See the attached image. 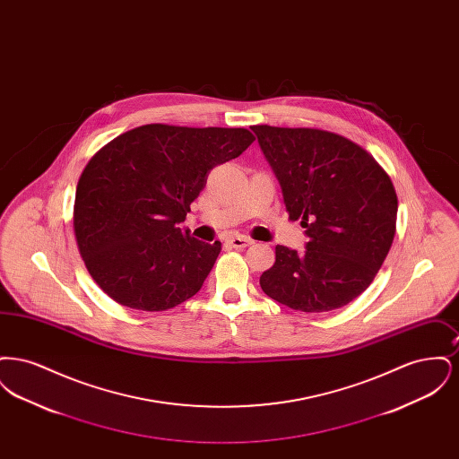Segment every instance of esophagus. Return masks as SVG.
<instances>
[{
	"label": "esophagus",
	"mask_w": 459,
	"mask_h": 459,
	"mask_svg": "<svg viewBox=\"0 0 459 459\" xmlns=\"http://www.w3.org/2000/svg\"><path fill=\"white\" fill-rule=\"evenodd\" d=\"M229 244L234 246L236 249H244V247L251 246L253 240L249 239V238H246V236H230V238H229Z\"/></svg>",
	"instance_id": "1"
}]
</instances>
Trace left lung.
<instances>
[{
	"mask_svg": "<svg viewBox=\"0 0 459 459\" xmlns=\"http://www.w3.org/2000/svg\"><path fill=\"white\" fill-rule=\"evenodd\" d=\"M277 177L285 210L301 219L305 251L277 246L263 292L281 305L322 313L351 303L380 270L395 232L389 175L350 139L318 129L253 126Z\"/></svg>",
	"mask_w": 459,
	"mask_h": 459,
	"instance_id": "obj_1",
	"label": "left lung"
}]
</instances>
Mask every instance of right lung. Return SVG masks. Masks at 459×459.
I'll return each instance as SVG.
<instances>
[{
    "label": "right lung",
    "mask_w": 459,
    "mask_h": 459,
    "mask_svg": "<svg viewBox=\"0 0 459 459\" xmlns=\"http://www.w3.org/2000/svg\"><path fill=\"white\" fill-rule=\"evenodd\" d=\"M247 129L150 124L115 137L79 178L74 229L91 277L132 309L163 311L193 298L221 244L178 223L208 174L246 152Z\"/></svg>",
    "instance_id": "add662e5"
}]
</instances>
